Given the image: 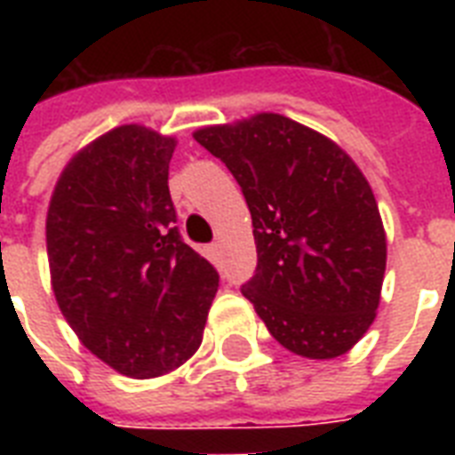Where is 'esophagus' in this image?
Returning <instances> with one entry per match:
<instances>
[{"instance_id":"esophagus-1","label":"esophagus","mask_w":455,"mask_h":455,"mask_svg":"<svg viewBox=\"0 0 455 455\" xmlns=\"http://www.w3.org/2000/svg\"><path fill=\"white\" fill-rule=\"evenodd\" d=\"M207 259H212L214 264L220 262V259H221V245H220V243H212V245L207 248Z\"/></svg>"}]
</instances>
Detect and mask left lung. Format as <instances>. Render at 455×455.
Wrapping results in <instances>:
<instances>
[{
    "label": "left lung",
    "instance_id": "left-lung-1",
    "mask_svg": "<svg viewBox=\"0 0 455 455\" xmlns=\"http://www.w3.org/2000/svg\"><path fill=\"white\" fill-rule=\"evenodd\" d=\"M241 184L257 271L243 285L274 339L307 359L359 342L380 304L387 238L373 188L332 139L278 113L193 132Z\"/></svg>",
    "mask_w": 455,
    "mask_h": 455
}]
</instances>
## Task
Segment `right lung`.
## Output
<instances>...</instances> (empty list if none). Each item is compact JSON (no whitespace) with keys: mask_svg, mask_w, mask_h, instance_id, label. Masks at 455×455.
I'll return each instance as SVG.
<instances>
[{"mask_svg":"<svg viewBox=\"0 0 455 455\" xmlns=\"http://www.w3.org/2000/svg\"><path fill=\"white\" fill-rule=\"evenodd\" d=\"M177 139L144 124L106 132L63 167L46 212L60 314L117 373H172L198 352L220 274L179 235L170 174Z\"/></svg>","mask_w":455,"mask_h":455,"instance_id":"obj_1","label":"right lung"}]
</instances>
